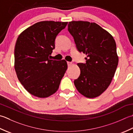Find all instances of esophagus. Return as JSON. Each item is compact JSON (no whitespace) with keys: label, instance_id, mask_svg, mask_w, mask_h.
<instances>
[{"label":"esophagus","instance_id":"34e87169","mask_svg":"<svg viewBox=\"0 0 133 133\" xmlns=\"http://www.w3.org/2000/svg\"><path fill=\"white\" fill-rule=\"evenodd\" d=\"M67 64H68V66L69 67L72 65V62H67Z\"/></svg>","mask_w":133,"mask_h":133}]
</instances>
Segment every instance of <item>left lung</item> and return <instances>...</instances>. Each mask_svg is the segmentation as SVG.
Segmentation results:
<instances>
[{"label": "left lung", "instance_id": "8db88e82", "mask_svg": "<svg viewBox=\"0 0 133 133\" xmlns=\"http://www.w3.org/2000/svg\"><path fill=\"white\" fill-rule=\"evenodd\" d=\"M68 28L77 50L87 55L85 63L77 64L80 75L74 81L76 88L88 98L99 96L110 85L118 66L115 40L95 23L72 21Z\"/></svg>", "mask_w": 133, "mask_h": 133}]
</instances>
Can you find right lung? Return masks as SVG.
I'll return each instance as SVG.
<instances>
[{
  "label": "right lung",
  "mask_w": 133,
  "mask_h": 133,
  "mask_svg": "<svg viewBox=\"0 0 133 133\" xmlns=\"http://www.w3.org/2000/svg\"><path fill=\"white\" fill-rule=\"evenodd\" d=\"M68 22L42 21L25 30L19 36L14 49L15 70L27 91L44 98L55 94L67 69L66 61L49 56L55 48L58 34Z\"/></svg>",
  "instance_id": "1"
}]
</instances>
